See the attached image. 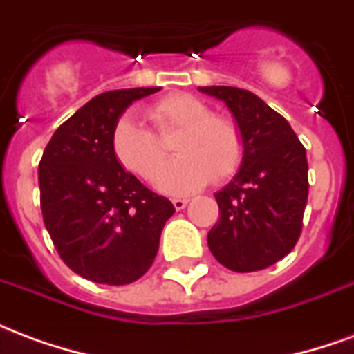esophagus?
Listing matches in <instances>:
<instances>
[{"label": "esophagus", "instance_id": "esophagus-1", "mask_svg": "<svg viewBox=\"0 0 354 354\" xmlns=\"http://www.w3.org/2000/svg\"><path fill=\"white\" fill-rule=\"evenodd\" d=\"M187 203H189L187 199H174V201H172V205H174V208H176V210H182V208L187 207Z\"/></svg>", "mask_w": 354, "mask_h": 354}]
</instances>
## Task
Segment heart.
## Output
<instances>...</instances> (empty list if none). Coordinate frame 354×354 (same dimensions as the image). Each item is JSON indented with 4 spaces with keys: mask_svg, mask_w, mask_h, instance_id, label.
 <instances>
[{
    "mask_svg": "<svg viewBox=\"0 0 354 354\" xmlns=\"http://www.w3.org/2000/svg\"><path fill=\"white\" fill-rule=\"evenodd\" d=\"M161 138L172 140L180 157L161 169L167 147L134 117L123 115L111 131V151L124 170L140 178L157 174L155 185L162 193L185 195L210 182L235 174L245 146L239 127L231 119L212 115V109L192 94H170L153 102L146 111Z\"/></svg>",
    "mask_w": 354,
    "mask_h": 354,
    "instance_id": "heart-1",
    "label": "heart"
}]
</instances>
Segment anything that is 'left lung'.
Masks as SVG:
<instances>
[{
    "mask_svg": "<svg viewBox=\"0 0 354 354\" xmlns=\"http://www.w3.org/2000/svg\"><path fill=\"white\" fill-rule=\"evenodd\" d=\"M199 91L225 102L245 146L237 174L214 193L220 220L208 231V248L231 271H260L282 260L301 233L309 193L305 147L288 121L250 91Z\"/></svg>",
    "mask_w": 354,
    "mask_h": 354,
    "instance_id": "left-lung-1",
    "label": "left lung"
}]
</instances>
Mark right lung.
Here are the masks:
<instances>
[{"mask_svg": "<svg viewBox=\"0 0 354 354\" xmlns=\"http://www.w3.org/2000/svg\"><path fill=\"white\" fill-rule=\"evenodd\" d=\"M157 91L119 88L94 96L58 127L39 162L43 222L58 256L98 284L138 281L174 214L172 203L127 172L111 151V131L124 109Z\"/></svg>", "mask_w": 354, "mask_h": 354, "instance_id": "add662e5", "label": "right lung"}]
</instances>
